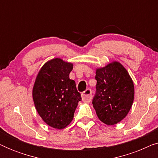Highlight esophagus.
Instances as JSON below:
<instances>
[{
  "label": "esophagus",
  "instance_id": "1",
  "mask_svg": "<svg viewBox=\"0 0 158 158\" xmlns=\"http://www.w3.org/2000/svg\"><path fill=\"white\" fill-rule=\"evenodd\" d=\"M82 98H83V101H85L86 103H90L92 98V90L90 88L86 89L85 91L82 94Z\"/></svg>",
  "mask_w": 158,
  "mask_h": 158
}]
</instances>
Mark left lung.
<instances>
[{
	"instance_id": "left-lung-1",
	"label": "left lung",
	"mask_w": 158,
	"mask_h": 158,
	"mask_svg": "<svg viewBox=\"0 0 158 158\" xmlns=\"http://www.w3.org/2000/svg\"><path fill=\"white\" fill-rule=\"evenodd\" d=\"M96 80V90L92 103L97 116L107 125L117 124L132 106L135 96L132 80L117 62L97 69Z\"/></svg>"
}]
</instances>
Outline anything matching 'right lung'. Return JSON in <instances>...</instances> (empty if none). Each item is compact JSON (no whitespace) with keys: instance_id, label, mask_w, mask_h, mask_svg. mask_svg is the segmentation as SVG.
I'll use <instances>...</instances> for the list:
<instances>
[{"instance_id":"add662e5","label":"right lung","mask_w":158,"mask_h":158,"mask_svg":"<svg viewBox=\"0 0 158 158\" xmlns=\"http://www.w3.org/2000/svg\"><path fill=\"white\" fill-rule=\"evenodd\" d=\"M73 64L55 58L46 62L38 73L33 99L38 114L53 128L62 129L72 122L81 94L69 77Z\"/></svg>"}]
</instances>
